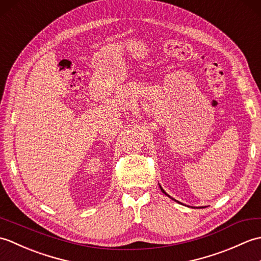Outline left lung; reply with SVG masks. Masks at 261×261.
I'll return each instance as SVG.
<instances>
[{
  "instance_id": "1",
  "label": "left lung",
  "mask_w": 261,
  "mask_h": 261,
  "mask_svg": "<svg viewBox=\"0 0 261 261\" xmlns=\"http://www.w3.org/2000/svg\"><path fill=\"white\" fill-rule=\"evenodd\" d=\"M159 187H160V190H162V192H163V193H164V194H165V195H167V196H168V197H170V196H169V195H168V194H167V193H166V192H165V191H164V188H163V187H162V186H160V185H159ZM170 198H171V199H174V198H173V197H170ZM174 201H175V202H177V203H179V202H178V201H176V199H174Z\"/></svg>"
}]
</instances>
